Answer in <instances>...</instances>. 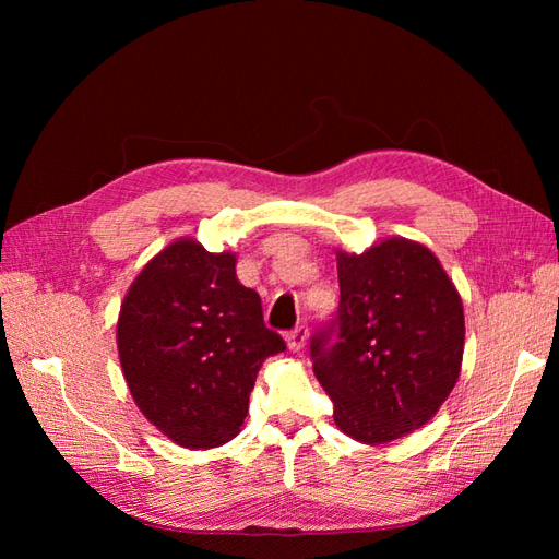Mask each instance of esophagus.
I'll return each instance as SVG.
<instances>
[{
    "instance_id": "esophagus-1",
    "label": "esophagus",
    "mask_w": 559,
    "mask_h": 559,
    "mask_svg": "<svg viewBox=\"0 0 559 559\" xmlns=\"http://www.w3.org/2000/svg\"><path fill=\"white\" fill-rule=\"evenodd\" d=\"M308 329L306 326H296V329H292L289 333H286L284 337H286V345H289V349L292 352H300L302 347H306V343H308Z\"/></svg>"
}]
</instances>
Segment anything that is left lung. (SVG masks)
<instances>
[{
	"mask_svg": "<svg viewBox=\"0 0 559 559\" xmlns=\"http://www.w3.org/2000/svg\"><path fill=\"white\" fill-rule=\"evenodd\" d=\"M335 257L341 306L310 341L314 376L341 431L392 443L427 425L460 378L462 298L441 261L413 240Z\"/></svg>",
	"mask_w": 559,
	"mask_h": 559,
	"instance_id": "8db88e82",
	"label": "left lung"
}]
</instances>
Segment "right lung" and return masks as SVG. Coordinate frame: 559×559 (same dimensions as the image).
<instances>
[{
	"label": "right lung",
	"instance_id": "right-lung-1",
	"mask_svg": "<svg viewBox=\"0 0 559 559\" xmlns=\"http://www.w3.org/2000/svg\"><path fill=\"white\" fill-rule=\"evenodd\" d=\"M235 263L230 251L181 238L144 265L121 302L116 343L130 394L181 448L238 436L259 368L286 349Z\"/></svg>",
	"mask_w": 559,
	"mask_h": 559
}]
</instances>
